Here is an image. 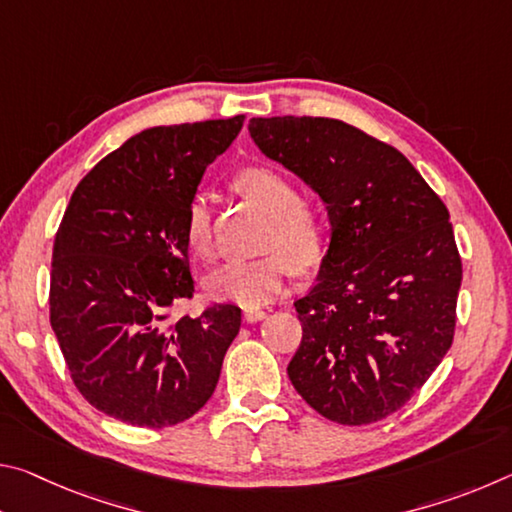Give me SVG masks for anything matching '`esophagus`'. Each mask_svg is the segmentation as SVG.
I'll return each instance as SVG.
<instances>
[{
	"instance_id": "34e87169",
	"label": "esophagus",
	"mask_w": 512,
	"mask_h": 512,
	"mask_svg": "<svg viewBox=\"0 0 512 512\" xmlns=\"http://www.w3.org/2000/svg\"><path fill=\"white\" fill-rule=\"evenodd\" d=\"M266 318L264 309H244V320L246 323H259V320Z\"/></svg>"
}]
</instances>
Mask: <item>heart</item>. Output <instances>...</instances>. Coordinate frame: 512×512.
Here are the masks:
<instances>
[{"label":"heart","mask_w":512,"mask_h":512,"mask_svg":"<svg viewBox=\"0 0 512 512\" xmlns=\"http://www.w3.org/2000/svg\"><path fill=\"white\" fill-rule=\"evenodd\" d=\"M237 187L271 216L266 246L280 250L255 259H232L207 277V293L216 300L257 309L282 296L293 268L291 258L300 266L316 262L323 250L325 221L314 201L296 196V187L287 173L268 164L239 171ZM185 239L198 257L212 255L210 207L203 196L194 198L189 205Z\"/></svg>","instance_id":"b5f03b06"}]
</instances>
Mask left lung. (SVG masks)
I'll list each match as a JSON object with an SVG mask.
<instances>
[{"label":"left lung","instance_id":"left-lung-1","mask_svg":"<svg viewBox=\"0 0 512 512\" xmlns=\"http://www.w3.org/2000/svg\"><path fill=\"white\" fill-rule=\"evenodd\" d=\"M248 131L332 225L316 284L293 302L291 384L332 422L384 420L452 348L463 264L447 207L400 151L345 121L255 117Z\"/></svg>","mask_w":512,"mask_h":512}]
</instances>
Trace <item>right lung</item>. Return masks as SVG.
<instances>
[{
	"label": "right lung",
	"mask_w": 512,
	"mask_h": 512,
	"mask_svg": "<svg viewBox=\"0 0 512 512\" xmlns=\"http://www.w3.org/2000/svg\"><path fill=\"white\" fill-rule=\"evenodd\" d=\"M244 115L155 126L108 153L74 189L56 232L49 320L94 409L162 429L210 400L241 327L235 305L171 320L194 296L185 219Z\"/></svg>",
	"instance_id": "add662e5"
}]
</instances>
